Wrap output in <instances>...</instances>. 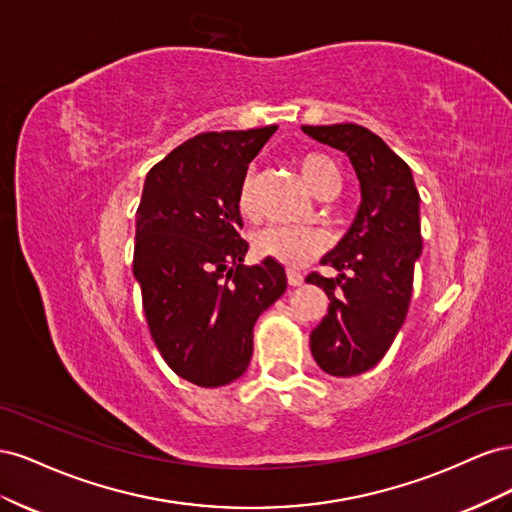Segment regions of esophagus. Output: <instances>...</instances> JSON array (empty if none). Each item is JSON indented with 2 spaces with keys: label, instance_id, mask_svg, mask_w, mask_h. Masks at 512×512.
Masks as SVG:
<instances>
[{
  "label": "esophagus",
  "instance_id": "esophagus-1",
  "mask_svg": "<svg viewBox=\"0 0 512 512\" xmlns=\"http://www.w3.org/2000/svg\"><path fill=\"white\" fill-rule=\"evenodd\" d=\"M286 277H288V284H290V286H301V284H303V275H301L299 271H292V269H290V271L286 273Z\"/></svg>",
  "mask_w": 512,
  "mask_h": 512
}]
</instances>
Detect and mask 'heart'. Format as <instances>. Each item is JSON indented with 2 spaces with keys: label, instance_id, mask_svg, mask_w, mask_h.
<instances>
[{
  "label": "heart",
  "instance_id": "obj_1",
  "mask_svg": "<svg viewBox=\"0 0 512 512\" xmlns=\"http://www.w3.org/2000/svg\"><path fill=\"white\" fill-rule=\"evenodd\" d=\"M299 173L305 185L314 194H320L329 185H337V166L322 153H307L299 160ZM239 211L254 215V190L252 181L245 179L239 190ZM254 247L260 256H269L282 265L301 267L318 256L327 247V237L318 228L307 226H269L258 232Z\"/></svg>",
  "mask_w": 512,
  "mask_h": 512
}]
</instances>
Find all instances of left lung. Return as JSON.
<instances>
[{"label":"left lung","instance_id":"1","mask_svg":"<svg viewBox=\"0 0 512 512\" xmlns=\"http://www.w3.org/2000/svg\"><path fill=\"white\" fill-rule=\"evenodd\" d=\"M314 141L344 151L361 185V205L344 239L320 262L337 277L307 275L327 292L329 314L309 335L322 371L359 376L380 363L406 320L414 262L423 252L421 218L410 166L356 123L303 126Z\"/></svg>","mask_w":512,"mask_h":512}]
</instances>
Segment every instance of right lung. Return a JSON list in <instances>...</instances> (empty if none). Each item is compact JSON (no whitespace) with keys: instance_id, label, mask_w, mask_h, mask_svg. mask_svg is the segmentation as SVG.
<instances>
[{"instance_id":"1","label":"right lung","mask_w":512,"mask_h":512,"mask_svg":"<svg viewBox=\"0 0 512 512\" xmlns=\"http://www.w3.org/2000/svg\"><path fill=\"white\" fill-rule=\"evenodd\" d=\"M277 126L205 132L153 166L136 211L134 277L153 342L177 376L205 389L235 382L254 324L286 290L280 262L245 267L239 190Z\"/></svg>"}]
</instances>
